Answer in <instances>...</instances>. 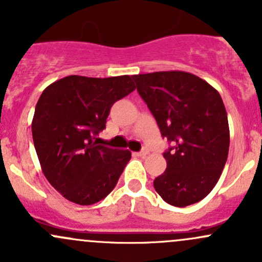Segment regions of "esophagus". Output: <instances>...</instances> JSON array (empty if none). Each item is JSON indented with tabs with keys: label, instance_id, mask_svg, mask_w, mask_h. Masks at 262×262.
<instances>
[{
	"label": "esophagus",
	"instance_id": "esophagus-1",
	"mask_svg": "<svg viewBox=\"0 0 262 262\" xmlns=\"http://www.w3.org/2000/svg\"><path fill=\"white\" fill-rule=\"evenodd\" d=\"M148 152H149V149H148L147 147H143V148H142L141 150H139L138 155H139V156H142V157H144V156H147V155H148Z\"/></svg>",
	"mask_w": 262,
	"mask_h": 262
}]
</instances>
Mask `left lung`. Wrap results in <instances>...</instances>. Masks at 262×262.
Masks as SVG:
<instances>
[{
	"label": "left lung",
	"instance_id": "1",
	"mask_svg": "<svg viewBox=\"0 0 262 262\" xmlns=\"http://www.w3.org/2000/svg\"><path fill=\"white\" fill-rule=\"evenodd\" d=\"M138 94L155 116L167 167L153 181L168 204L184 208L204 199L218 182L229 149L223 100L198 76L181 71L133 76Z\"/></svg>",
	"mask_w": 262,
	"mask_h": 262
}]
</instances>
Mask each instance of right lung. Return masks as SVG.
Here are the masks:
<instances>
[{"label": "right lung", "mask_w": 262, "mask_h": 262, "mask_svg": "<svg viewBox=\"0 0 262 262\" xmlns=\"http://www.w3.org/2000/svg\"><path fill=\"white\" fill-rule=\"evenodd\" d=\"M136 90L130 76H68L39 97L31 132L47 180L66 199L91 205L115 187L132 157L128 149L96 143L110 109Z\"/></svg>", "instance_id": "add662e5"}]
</instances>
